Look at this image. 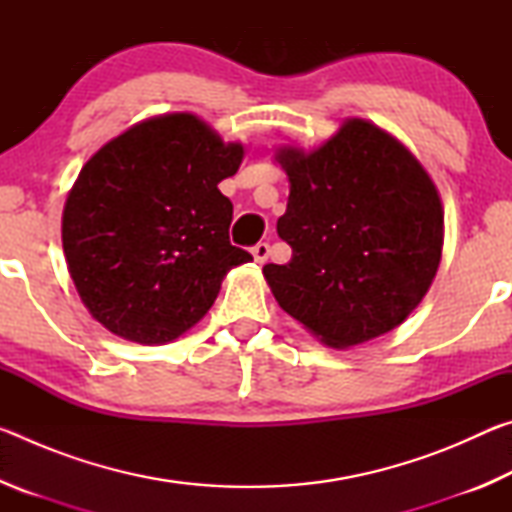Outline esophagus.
<instances>
[{
  "mask_svg": "<svg viewBox=\"0 0 512 512\" xmlns=\"http://www.w3.org/2000/svg\"><path fill=\"white\" fill-rule=\"evenodd\" d=\"M250 253H253L257 264H264L266 259H268V253H271V246L264 244V241H259V244L253 246V250H250Z\"/></svg>",
  "mask_w": 512,
  "mask_h": 512,
  "instance_id": "1",
  "label": "esophagus"
}]
</instances>
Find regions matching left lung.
I'll list each match as a JSON object with an SVG mask.
<instances>
[{
	"mask_svg": "<svg viewBox=\"0 0 512 512\" xmlns=\"http://www.w3.org/2000/svg\"><path fill=\"white\" fill-rule=\"evenodd\" d=\"M275 160L291 185L277 235L293 250L289 264L264 266L277 305L329 348L404 323L443 255V205L422 164L366 119Z\"/></svg>",
	"mask_w": 512,
	"mask_h": 512,
	"instance_id": "left-lung-1",
	"label": "left lung"
}]
</instances>
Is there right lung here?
Here are the masks:
<instances>
[{
  "label": "right lung",
  "instance_id": "1",
  "mask_svg": "<svg viewBox=\"0 0 512 512\" xmlns=\"http://www.w3.org/2000/svg\"><path fill=\"white\" fill-rule=\"evenodd\" d=\"M244 146L173 112L140 121L92 155L67 196L63 250L92 318L126 341L164 345L201 320L230 268L232 203L219 192Z\"/></svg>",
  "mask_w": 512,
  "mask_h": 512
}]
</instances>
